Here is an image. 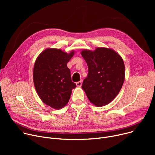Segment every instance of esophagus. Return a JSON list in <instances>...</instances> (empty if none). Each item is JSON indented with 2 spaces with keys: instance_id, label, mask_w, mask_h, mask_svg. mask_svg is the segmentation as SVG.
I'll return each instance as SVG.
<instances>
[{
  "instance_id": "obj_1",
  "label": "esophagus",
  "mask_w": 155,
  "mask_h": 155,
  "mask_svg": "<svg viewBox=\"0 0 155 155\" xmlns=\"http://www.w3.org/2000/svg\"><path fill=\"white\" fill-rule=\"evenodd\" d=\"M82 81H79V82L76 83V85H77V87H81V86H82Z\"/></svg>"
}]
</instances>
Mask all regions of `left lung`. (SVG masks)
I'll list each match as a JSON object with an SVG mask.
<instances>
[{"label":"left lung","mask_w":155,"mask_h":155,"mask_svg":"<svg viewBox=\"0 0 155 155\" xmlns=\"http://www.w3.org/2000/svg\"><path fill=\"white\" fill-rule=\"evenodd\" d=\"M81 54L88 66V75L82 88L88 100L97 107L109 104L124 83L123 59L116 51L105 48H98L94 51L84 50Z\"/></svg>","instance_id":"8db88e82"}]
</instances>
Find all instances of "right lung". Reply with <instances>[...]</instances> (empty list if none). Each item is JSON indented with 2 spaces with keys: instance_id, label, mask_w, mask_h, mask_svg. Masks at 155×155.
Segmentation results:
<instances>
[{
  "instance_id": "add662e5",
  "label": "right lung",
  "mask_w": 155,
  "mask_h": 155,
  "mask_svg": "<svg viewBox=\"0 0 155 155\" xmlns=\"http://www.w3.org/2000/svg\"><path fill=\"white\" fill-rule=\"evenodd\" d=\"M59 49H46L36 60L33 80L36 92L42 101L52 108L63 107L76 87L72 82L67 63L73 56Z\"/></svg>"
}]
</instances>
